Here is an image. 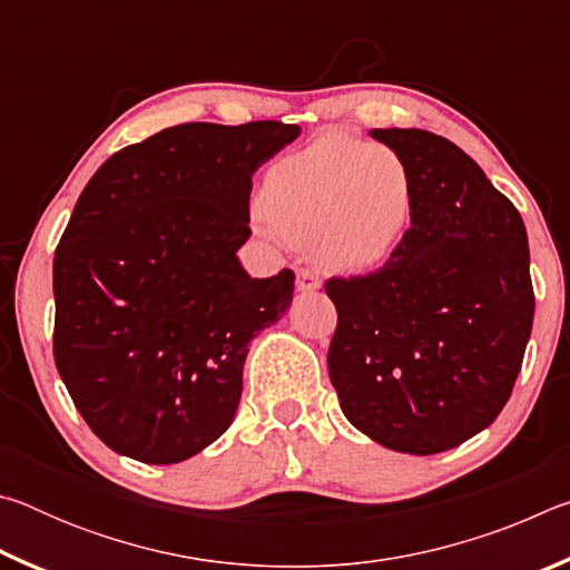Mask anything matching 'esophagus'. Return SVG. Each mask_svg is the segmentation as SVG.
<instances>
[{
	"instance_id": "obj_1",
	"label": "esophagus",
	"mask_w": 570,
	"mask_h": 570,
	"mask_svg": "<svg viewBox=\"0 0 570 570\" xmlns=\"http://www.w3.org/2000/svg\"><path fill=\"white\" fill-rule=\"evenodd\" d=\"M322 286L320 274H314L312 268H298L296 272V288L298 292H316Z\"/></svg>"
}]
</instances>
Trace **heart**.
I'll list each match as a JSON object with an SVG mask.
<instances>
[{
  "mask_svg": "<svg viewBox=\"0 0 570 570\" xmlns=\"http://www.w3.org/2000/svg\"><path fill=\"white\" fill-rule=\"evenodd\" d=\"M268 234L312 244L344 272L387 258L414 216V176L397 150L324 132L268 168L262 190Z\"/></svg>",
  "mask_w": 570,
  "mask_h": 570,
  "instance_id": "b5f03b06",
  "label": "heart"
}]
</instances>
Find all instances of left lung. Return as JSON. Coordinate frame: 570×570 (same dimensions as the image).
<instances>
[{"instance_id": "8db88e82", "label": "left lung", "mask_w": 570, "mask_h": 570, "mask_svg": "<svg viewBox=\"0 0 570 570\" xmlns=\"http://www.w3.org/2000/svg\"><path fill=\"white\" fill-rule=\"evenodd\" d=\"M410 163L414 216L377 272L326 278L336 306L330 380L380 445L435 455L505 407L533 330L523 218L455 142L372 130Z\"/></svg>"}]
</instances>
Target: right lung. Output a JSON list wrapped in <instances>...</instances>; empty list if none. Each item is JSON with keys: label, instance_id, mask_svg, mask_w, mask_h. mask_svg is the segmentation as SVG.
Listing matches in <instances>:
<instances>
[{"label": "right lung", "instance_id": "right-lung-1", "mask_svg": "<svg viewBox=\"0 0 570 570\" xmlns=\"http://www.w3.org/2000/svg\"><path fill=\"white\" fill-rule=\"evenodd\" d=\"M298 125L186 122L115 153L55 250L57 372L110 450L173 465L234 422L248 342L292 306L294 272L250 278V176Z\"/></svg>", "mask_w": 570, "mask_h": 570}]
</instances>
